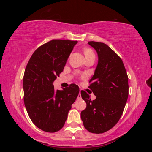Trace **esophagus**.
I'll list each match as a JSON object with an SVG mask.
<instances>
[{"mask_svg": "<svg viewBox=\"0 0 152 152\" xmlns=\"http://www.w3.org/2000/svg\"><path fill=\"white\" fill-rule=\"evenodd\" d=\"M80 92H79V94H78V99H82V97H81V95H80Z\"/></svg>", "mask_w": 152, "mask_h": 152, "instance_id": "34e87169", "label": "esophagus"}]
</instances>
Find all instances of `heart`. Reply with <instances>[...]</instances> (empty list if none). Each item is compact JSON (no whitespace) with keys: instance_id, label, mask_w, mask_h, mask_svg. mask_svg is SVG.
<instances>
[{"instance_id":"b5f03b06","label":"heart","mask_w":152,"mask_h":152,"mask_svg":"<svg viewBox=\"0 0 152 152\" xmlns=\"http://www.w3.org/2000/svg\"><path fill=\"white\" fill-rule=\"evenodd\" d=\"M84 55L85 56H89V55H92V54H94L93 51H92L91 49H85V50H84Z\"/></svg>"}]
</instances>
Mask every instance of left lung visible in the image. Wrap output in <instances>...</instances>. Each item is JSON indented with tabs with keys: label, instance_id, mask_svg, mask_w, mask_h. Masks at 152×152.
<instances>
[{
	"label": "left lung",
	"instance_id": "1",
	"mask_svg": "<svg viewBox=\"0 0 152 152\" xmlns=\"http://www.w3.org/2000/svg\"><path fill=\"white\" fill-rule=\"evenodd\" d=\"M88 43L98 55L96 68L89 82L96 99L91 101L88 94L81 91L86 103L81 119L89 132L102 133L114 127L121 117L129 94L128 76L122 60L107 44Z\"/></svg>",
	"mask_w": 152,
	"mask_h": 152
}]
</instances>
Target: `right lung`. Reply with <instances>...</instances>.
<instances>
[{"instance_id":"right-lung-1","label":"right lung","mask_w":152,"mask_h":152,"mask_svg":"<svg viewBox=\"0 0 152 152\" xmlns=\"http://www.w3.org/2000/svg\"><path fill=\"white\" fill-rule=\"evenodd\" d=\"M77 41L51 40L37 49L31 57L23 77L24 102L36 127L54 133L64 127L79 87L72 84L62 91L53 82L62 71Z\"/></svg>"}]
</instances>
